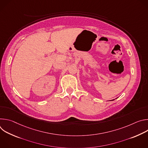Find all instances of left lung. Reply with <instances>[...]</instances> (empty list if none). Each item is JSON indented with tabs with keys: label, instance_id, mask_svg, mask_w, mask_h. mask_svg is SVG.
<instances>
[{
	"label": "left lung",
	"instance_id": "left-lung-1",
	"mask_svg": "<svg viewBox=\"0 0 148 148\" xmlns=\"http://www.w3.org/2000/svg\"><path fill=\"white\" fill-rule=\"evenodd\" d=\"M114 99H112V100H111V101H114Z\"/></svg>",
	"mask_w": 148,
	"mask_h": 148
}]
</instances>
